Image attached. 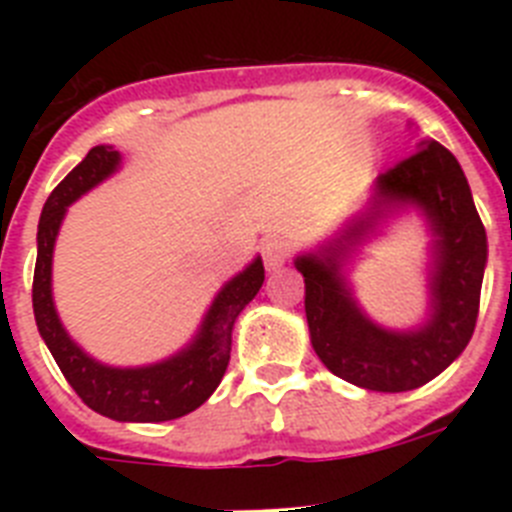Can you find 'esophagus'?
<instances>
[{
    "mask_svg": "<svg viewBox=\"0 0 512 512\" xmlns=\"http://www.w3.org/2000/svg\"><path fill=\"white\" fill-rule=\"evenodd\" d=\"M261 259H264L266 269L269 271L282 269L289 261V243L284 241V238H279V235H269V238H264V243H261Z\"/></svg>",
    "mask_w": 512,
    "mask_h": 512,
    "instance_id": "34e87169",
    "label": "esophagus"
}]
</instances>
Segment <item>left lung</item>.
Returning a JSON list of instances; mask_svg holds the SVG:
<instances>
[{
    "instance_id": "8db88e82",
    "label": "left lung",
    "mask_w": 512,
    "mask_h": 512,
    "mask_svg": "<svg viewBox=\"0 0 512 512\" xmlns=\"http://www.w3.org/2000/svg\"><path fill=\"white\" fill-rule=\"evenodd\" d=\"M379 174L377 207L343 235L359 238L387 205L423 207L436 233L433 315L413 333H390L361 315L338 274L341 241L300 256L305 277V315L315 354L336 377L372 392H408L423 387L467 348L479 315L487 235L469 192L467 176L449 148L436 140Z\"/></svg>"
}]
</instances>
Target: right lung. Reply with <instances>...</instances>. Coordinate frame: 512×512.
Wrapping results in <instances>:
<instances>
[{"mask_svg": "<svg viewBox=\"0 0 512 512\" xmlns=\"http://www.w3.org/2000/svg\"><path fill=\"white\" fill-rule=\"evenodd\" d=\"M120 164L112 146H97L79 166L66 174L45 200L38 223V261L33 277V312L45 346L76 395L94 413L125 423H164L192 413L217 390L230 361V333L235 318L264 284V264L253 261L243 274L228 282L212 302L200 336L174 359L143 369H112L89 359L63 330L51 297L53 243L63 212L76 197L110 176Z\"/></svg>", "mask_w": 512, "mask_h": 512, "instance_id": "right-lung-1", "label": "right lung"}]
</instances>
